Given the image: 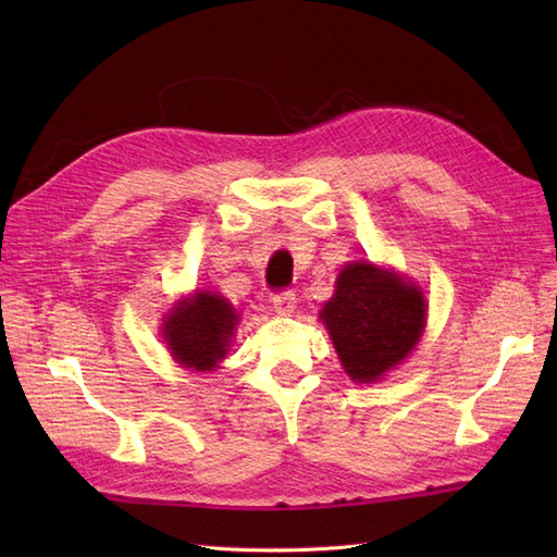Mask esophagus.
Here are the masks:
<instances>
[{
    "mask_svg": "<svg viewBox=\"0 0 557 557\" xmlns=\"http://www.w3.org/2000/svg\"><path fill=\"white\" fill-rule=\"evenodd\" d=\"M272 305H274V311H278V313H293V309H295V293L293 290L274 293L272 295Z\"/></svg>",
    "mask_w": 557,
    "mask_h": 557,
    "instance_id": "1",
    "label": "esophagus"
}]
</instances>
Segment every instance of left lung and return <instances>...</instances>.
<instances>
[{
	"instance_id": "8db88e82",
	"label": "left lung",
	"mask_w": 557,
	"mask_h": 557,
	"mask_svg": "<svg viewBox=\"0 0 557 557\" xmlns=\"http://www.w3.org/2000/svg\"><path fill=\"white\" fill-rule=\"evenodd\" d=\"M425 297L387 269L348 264L336 278L323 323L346 374L372 383L409 356L425 327Z\"/></svg>"
}]
</instances>
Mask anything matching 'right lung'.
<instances>
[{
  "instance_id": "1",
  "label": "right lung",
  "mask_w": 557,
  "mask_h": 557,
  "mask_svg": "<svg viewBox=\"0 0 557 557\" xmlns=\"http://www.w3.org/2000/svg\"><path fill=\"white\" fill-rule=\"evenodd\" d=\"M239 315L221 295L195 293L178 301L176 311L164 323V339L174 358L197 372H209L225 358Z\"/></svg>"
}]
</instances>
